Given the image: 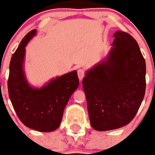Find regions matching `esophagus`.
<instances>
[{
  "instance_id": "esophagus-1",
  "label": "esophagus",
  "mask_w": 155,
  "mask_h": 155,
  "mask_svg": "<svg viewBox=\"0 0 155 155\" xmlns=\"http://www.w3.org/2000/svg\"><path fill=\"white\" fill-rule=\"evenodd\" d=\"M84 74H85V71H84V69H79L78 71V78H79L80 81H81L83 80V78L84 77Z\"/></svg>"
}]
</instances>
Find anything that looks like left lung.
<instances>
[{"instance_id": "1", "label": "left lung", "mask_w": 155, "mask_h": 155, "mask_svg": "<svg viewBox=\"0 0 155 155\" xmlns=\"http://www.w3.org/2000/svg\"><path fill=\"white\" fill-rule=\"evenodd\" d=\"M108 55L87 70L82 81L92 127L118 129L131 122L145 93V61L136 40L121 31Z\"/></svg>"}]
</instances>
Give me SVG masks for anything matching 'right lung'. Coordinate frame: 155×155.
<instances>
[{"mask_svg":"<svg viewBox=\"0 0 155 155\" xmlns=\"http://www.w3.org/2000/svg\"><path fill=\"white\" fill-rule=\"evenodd\" d=\"M37 35L31 31L24 37L12 56L8 93L18 117L27 127L52 132L59 127L63 111L71 95L79 86L76 70L52 78L42 87L29 84L25 75V47Z\"/></svg>","mask_w":155,"mask_h":155,"instance_id":"obj_1","label":"right lung"}]
</instances>
